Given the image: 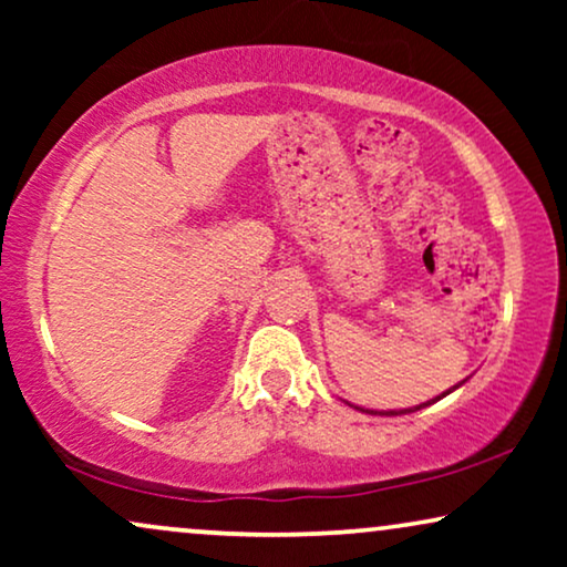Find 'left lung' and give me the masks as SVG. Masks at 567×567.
<instances>
[{
  "label": "left lung",
  "instance_id": "left-lung-1",
  "mask_svg": "<svg viewBox=\"0 0 567 567\" xmlns=\"http://www.w3.org/2000/svg\"><path fill=\"white\" fill-rule=\"evenodd\" d=\"M456 386H462V382L460 384H454L452 390H446L444 394H439L436 400H441V398H446L449 392H454ZM436 400H429V402H423V405H417V408H405V410H363V408H355V410H363V413H369V415H405V413H415V410H421V408H429V405H433V402Z\"/></svg>",
  "mask_w": 567,
  "mask_h": 567
}]
</instances>
